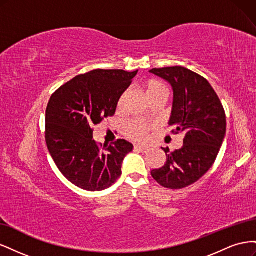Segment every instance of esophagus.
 Instances as JSON below:
<instances>
[{
	"mask_svg": "<svg viewBox=\"0 0 256 256\" xmlns=\"http://www.w3.org/2000/svg\"><path fill=\"white\" fill-rule=\"evenodd\" d=\"M134 150H138L140 152H146L147 150H148V148H147L146 146H143V145H134Z\"/></svg>",
	"mask_w": 256,
	"mask_h": 256,
	"instance_id": "34e87169",
	"label": "esophagus"
}]
</instances>
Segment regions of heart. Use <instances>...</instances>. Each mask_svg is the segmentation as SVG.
Returning a JSON list of instances; mask_svg holds the SVG:
<instances>
[{"label":"heart","instance_id":"heart-1","mask_svg":"<svg viewBox=\"0 0 256 256\" xmlns=\"http://www.w3.org/2000/svg\"><path fill=\"white\" fill-rule=\"evenodd\" d=\"M145 90H146V94L148 96V98H152L156 96H168V90L166 88V85L164 83H161L160 81L157 80H150L145 83ZM126 92L120 97L118 102V108L120 109L124 100L126 98ZM148 125H146L145 122H140V120H130L128 124H126L125 128H124V134L125 136L130 138L132 141H138V142H142L147 138V131H148Z\"/></svg>","mask_w":256,"mask_h":256}]
</instances>
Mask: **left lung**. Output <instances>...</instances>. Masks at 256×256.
Returning a JSON list of instances; mask_svg holds the SVG:
<instances>
[{
    "instance_id": "8db88e82",
    "label": "left lung",
    "mask_w": 256,
    "mask_h": 256,
    "mask_svg": "<svg viewBox=\"0 0 256 256\" xmlns=\"http://www.w3.org/2000/svg\"><path fill=\"white\" fill-rule=\"evenodd\" d=\"M150 72L171 84L173 109L168 125L182 134V148L166 154L164 166L152 176L168 189H182L198 182L218 156L226 132V118L218 95L209 82L182 66L152 68Z\"/></svg>"
}]
</instances>
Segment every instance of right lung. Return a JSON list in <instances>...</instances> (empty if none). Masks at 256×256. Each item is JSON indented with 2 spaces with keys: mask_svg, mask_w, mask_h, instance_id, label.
<instances>
[{
  "mask_svg": "<svg viewBox=\"0 0 256 256\" xmlns=\"http://www.w3.org/2000/svg\"><path fill=\"white\" fill-rule=\"evenodd\" d=\"M136 74L95 69L74 76L52 94L46 110V143L60 173L76 187L102 191L122 175L124 158L134 145L120 138L99 146L92 129L114 115Z\"/></svg>",
  "mask_w": 256,
  "mask_h": 256,
  "instance_id": "add662e5",
  "label": "right lung"
}]
</instances>
